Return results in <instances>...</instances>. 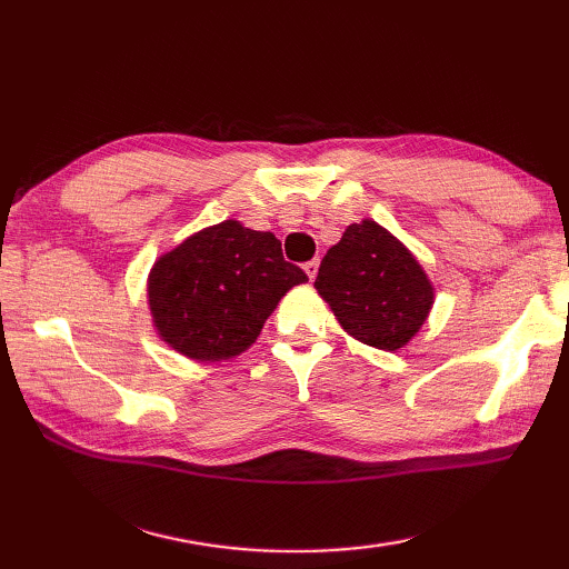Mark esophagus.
I'll return each mask as SVG.
<instances>
[{
  "instance_id": "1",
  "label": "esophagus",
  "mask_w": 569,
  "mask_h": 569,
  "mask_svg": "<svg viewBox=\"0 0 569 569\" xmlns=\"http://www.w3.org/2000/svg\"><path fill=\"white\" fill-rule=\"evenodd\" d=\"M318 266H320V261H318V259H312V261H308V263L303 266V271L308 273V278H310V281H312V278H316V276H318Z\"/></svg>"
}]
</instances>
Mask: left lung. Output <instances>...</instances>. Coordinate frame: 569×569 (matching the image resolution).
Returning <instances> with one entry per match:
<instances>
[{"mask_svg":"<svg viewBox=\"0 0 569 569\" xmlns=\"http://www.w3.org/2000/svg\"><path fill=\"white\" fill-rule=\"evenodd\" d=\"M316 291L349 337L383 352L413 340L435 303L432 281L413 251L373 220L349 224L328 249Z\"/></svg>","mask_w":569,"mask_h":569,"instance_id":"left-lung-1","label":"left lung"}]
</instances>
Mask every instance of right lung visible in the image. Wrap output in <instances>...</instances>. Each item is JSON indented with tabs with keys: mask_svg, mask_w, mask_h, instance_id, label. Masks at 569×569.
Listing matches in <instances>:
<instances>
[{
	"mask_svg": "<svg viewBox=\"0 0 569 569\" xmlns=\"http://www.w3.org/2000/svg\"><path fill=\"white\" fill-rule=\"evenodd\" d=\"M306 281L271 232L224 220L153 261L147 281L153 330L188 359H234L257 342L278 300Z\"/></svg>",
	"mask_w": 569,
	"mask_h": 569,
	"instance_id": "obj_1",
	"label": "right lung"
}]
</instances>
